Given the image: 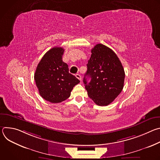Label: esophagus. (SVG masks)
<instances>
[{
  "mask_svg": "<svg viewBox=\"0 0 160 160\" xmlns=\"http://www.w3.org/2000/svg\"><path fill=\"white\" fill-rule=\"evenodd\" d=\"M75 77H76L79 80H80V81L82 80V77H81V75H80V74H76V75H75Z\"/></svg>",
  "mask_w": 160,
  "mask_h": 160,
  "instance_id": "obj_1",
  "label": "esophagus"
}]
</instances>
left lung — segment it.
<instances>
[{
  "label": "left lung",
  "instance_id": "8db88e82",
  "mask_svg": "<svg viewBox=\"0 0 160 160\" xmlns=\"http://www.w3.org/2000/svg\"><path fill=\"white\" fill-rule=\"evenodd\" d=\"M83 78L88 97L98 106H108L121 93L125 72L117 55L106 45L98 43L91 50ZM91 81L88 82L86 79Z\"/></svg>",
  "mask_w": 160,
  "mask_h": 160
}]
</instances>
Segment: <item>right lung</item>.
<instances>
[{"mask_svg":"<svg viewBox=\"0 0 160 160\" xmlns=\"http://www.w3.org/2000/svg\"><path fill=\"white\" fill-rule=\"evenodd\" d=\"M64 49L55 47L42 57L37 65L34 79L40 95L52 103L61 102L71 95L80 80L69 73V68L62 59Z\"/></svg>","mask_w":160,"mask_h":160,"instance_id":"right-lung-1","label":"right lung"}]
</instances>
